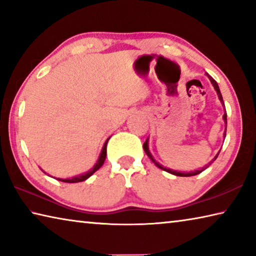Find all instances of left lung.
<instances>
[{
    "mask_svg": "<svg viewBox=\"0 0 256 256\" xmlns=\"http://www.w3.org/2000/svg\"><path fill=\"white\" fill-rule=\"evenodd\" d=\"M206 76L209 78V80H210V82H211V84L214 86V90H216V94H218V98H219V100L222 102V106L224 105V100H222V92H220V89H219V86H218V84H216V81L214 79V78H212L211 76H209L206 73ZM222 118H224V125H226V128H227V114H226V112H224V116H222ZM224 138H226V128H224ZM144 151H146V154H148V157L151 159V162H152L156 166H157L158 168H160V170H164V172H170V174H172V175H175V176H182V177H190V176H196V175H198V174H200V172H202L203 170H206L208 167L210 166V164L214 162V160L216 159V157H218V154H219V152L220 151H218V154H216V156H214V158L211 160V162L208 164H206L204 167H202L201 170H194V172H178V170H170V168H167V167H164L162 164H160L159 162H157L154 160V158L152 157V154H151V152L149 151V138H146V141L144 142Z\"/></svg>",
    "mask_w": 256,
    "mask_h": 256,
    "instance_id": "obj_1",
    "label": "left lung"
}]
</instances>
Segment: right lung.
Segmentation results:
<instances>
[{
	"mask_svg": "<svg viewBox=\"0 0 256 256\" xmlns=\"http://www.w3.org/2000/svg\"><path fill=\"white\" fill-rule=\"evenodd\" d=\"M110 138H107V140L105 141V144H104L102 146V152L100 154H99L98 157V160L96 162V164H94V166L92 168V170H88L86 172H84V174L81 175H78V176H74L72 177V178H56L58 180H60V182H64V183H79V182H84L86 180H88L90 176H92L94 172H96L99 168H100L104 162H105V159H106V150H107V142L108 140H110ZM44 172V170H42ZM46 174V172H45Z\"/></svg>",
	"mask_w": 256,
	"mask_h": 256,
	"instance_id": "right-lung-1",
	"label": "right lung"
}]
</instances>
